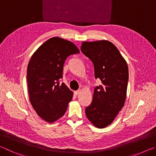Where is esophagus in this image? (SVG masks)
<instances>
[{"label":"esophagus","mask_w":156,"mask_h":156,"mask_svg":"<svg viewBox=\"0 0 156 156\" xmlns=\"http://www.w3.org/2000/svg\"><path fill=\"white\" fill-rule=\"evenodd\" d=\"M82 92V90L81 89H79V90H76V91L75 92L76 93V95H78V94H80V93Z\"/></svg>","instance_id":"1"}]
</instances>
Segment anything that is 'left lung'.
I'll list each match as a JSON object with an SVG mask.
<instances>
[{
    "instance_id": "obj_1",
    "label": "left lung",
    "mask_w": 156,
    "mask_h": 156,
    "mask_svg": "<svg viewBox=\"0 0 156 156\" xmlns=\"http://www.w3.org/2000/svg\"><path fill=\"white\" fill-rule=\"evenodd\" d=\"M80 49L93 62L95 78L101 81L95 88L91 104L86 108L87 117L95 127L104 128L125 104L128 67L117 48L108 40L83 41Z\"/></svg>"
}]
</instances>
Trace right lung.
<instances>
[{"instance_id":"obj_1","label":"right lung","mask_w":156,"mask_h":156,"mask_svg":"<svg viewBox=\"0 0 156 156\" xmlns=\"http://www.w3.org/2000/svg\"><path fill=\"white\" fill-rule=\"evenodd\" d=\"M80 52L72 41L54 37L33 53L28 65L27 81L29 100L42 119L52 123L63 117L73 92L65 83L63 65L67 56Z\"/></svg>"}]
</instances>
